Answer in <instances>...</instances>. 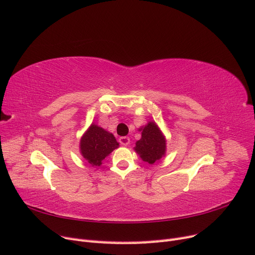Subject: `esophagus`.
I'll return each mask as SVG.
<instances>
[{
	"instance_id": "1",
	"label": "esophagus",
	"mask_w": 255,
	"mask_h": 255,
	"mask_svg": "<svg viewBox=\"0 0 255 255\" xmlns=\"http://www.w3.org/2000/svg\"><path fill=\"white\" fill-rule=\"evenodd\" d=\"M119 141H120V143H121L122 145L127 146V145H128V143H129V138H128V137H127V136H125V137H120V138H119Z\"/></svg>"
}]
</instances>
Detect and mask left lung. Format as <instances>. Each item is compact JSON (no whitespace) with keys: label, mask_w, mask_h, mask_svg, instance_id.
<instances>
[{"label":"left lung","mask_w":255,"mask_h":255,"mask_svg":"<svg viewBox=\"0 0 255 255\" xmlns=\"http://www.w3.org/2000/svg\"><path fill=\"white\" fill-rule=\"evenodd\" d=\"M141 138L136 141L135 152L140 158L150 165L159 161L166 155L167 140L155 121H149L139 128Z\"/></svg>","instance_id":"1"}]
</instances>
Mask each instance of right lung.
Returning a JSON list of instances; mask_svg holds the SVG:
<instances>
[{
    "label": "right lung",
    "mask_w": 255,
    "mask_h": 255,
    "mask_svg": "<svg viewBox=\"0 0 255 255\" xmlns=\"http://www.w3.org/2000/svg\"><path fill=\"white\" fill-rule=\"evenodd\" d=\"M119 146V142L109 130L91 123L80 140L82 156L92 167H100L105 157Z\"/></svg>",
    "instance_id": "1"
}]
</instances>
